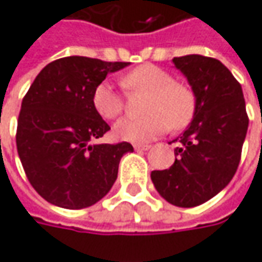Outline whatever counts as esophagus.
<instances>
[{
    "label": "esophagus",
    "instance_id": "34e87169",
    "mask_svg": "<svg viewBox=\"0 0 262 262\" xmlns=\"http://www.w3.org/2000/svg\"><path fill=\"white\" fill-rule=\"evenodd\" d=\"M133 148H135V150H138V152H142V150H148L150 146L149 145H135Z\"/></svg>",
    "mask_w": 262,
    "mask_h": 262
}]
</instances>
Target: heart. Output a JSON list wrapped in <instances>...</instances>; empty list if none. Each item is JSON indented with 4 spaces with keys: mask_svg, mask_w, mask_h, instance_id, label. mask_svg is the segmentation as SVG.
Returning a JSON list of instances; mask_svg holds the SVG:
<instances>
[{
    "mask_svg": "<svg viewBox=\"0 0 262 262\" xmlns=\"http://www.w3.org/2000/svg\"><path fill=\"white\" fill-rule=\"evenodd\" d=\"M122 86L127 91L146 93L142 107L143 117H124L114 124L116 139L143 143L169 129L181 130L193 120L195 113V95L185 84L177 82L165 69L155 65H140L122 78ZM94 110L103 119L112 120L124 108L123 97L108 81H101L93 93Z\"/></svg>",
    "mask_w": 262,
    "mask_h": 262,
    "instance_id": "b5f03b06",
    "label": "heart"
}]
</instances>
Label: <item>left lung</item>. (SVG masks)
<instances>
[{
	"label": "left lung",
	"instance_id": "left-lung-1",
	"mask_svg": "<svg viewBox=\"0 0 262 262\" xmlns=\"http://www.w3.org/2000/svg\"><path fill=\"white\" fill-rule=\"evenodd\" d=\"M195 95V113L172 142L176 162L152 171L150 180L168 203L194 207L229 184L241 161L248 114L241 84L221 60L202 55L172 59Z\"/></svg>",
	"mask_w": 262,
	"mask_h": 262
}]
</instances>
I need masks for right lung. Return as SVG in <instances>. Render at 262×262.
Returning a JSON list of instances; mask_svg holds the SVG:
<instances>
[{"label": "right lung", "instance_id": "right-lung-1", "mask_svg": "<svg viewBox=\"0 0 262 262\" xmlns=\"http://www.w3.org/2000/svg\"><path fill=\"white\" fill-rule=\"evenodd\" d=\"M129 62L68 56L50 62L24 95L17 122V150L33 188L49 203L84 209L101 200L117 178L129 142L100 139L110 126L93 105L94 88Z\"/></svg>", "mask_w": 262, "mask_h": 262}]
</instances>
